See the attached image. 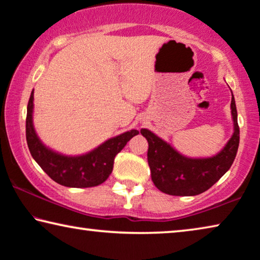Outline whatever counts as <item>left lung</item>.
<instances>
[{"label":"left lung","mask_w":260,"mask_h":260,"mask_svg":"<svg viewBox=\"0 0 260 260\" xmlns=\"http://www.w3.org/2000/svg\"><path fill=\"white\" fill-rule=\"evenodd\" d=\"M234 134L215 156L191 158L177 152L153 132L142 128L148 141V165L158 190L173 196H195L211 188L234 164L239 146V126L234 94L231 98Z\"/></svg>","instance_id":"left-lung-1"}]
</instances>
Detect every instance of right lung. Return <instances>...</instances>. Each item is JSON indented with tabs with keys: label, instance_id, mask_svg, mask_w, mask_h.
Wrapping results in <instances>:
<instances>
[{
	"label": "right lung",
	"instance_id": "obj_1",
	"mask_svg": "<svg viewBox=\"0 0 260 260\" xmlns=\"http://www.w3.org/2000/svg\"><path fill=\"white\" fill-rule=\"evenodd\" d=\"M32 112L34 90L31 92L26 108L25 121L26 142L30 154L53 181L70 188H90L105 182L113 170L115 155L134 135L139 134L137 129L125 132L118 137L108 139L86 154L68 156L53 152L43 145L34 128Z\"/></svg>",
	"mask_w": 260,
	"mask_h": 260
}]
</instances>
